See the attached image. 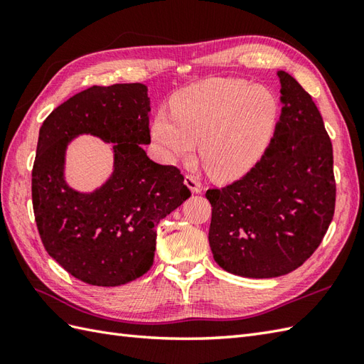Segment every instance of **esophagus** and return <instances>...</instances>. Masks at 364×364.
Masks as SVG:
<instances>
[{"mask_svg": "<svg viewBox=\"0 0 364 364\" xmlns=\"http://www.w3.org/2000/svg\"><path fill=\"white\" fill-rule=\"evenodd\" d=\"M184 184H186V186L191 189L192 194H200V192H202V189H203L202 184H200V181L192 175L184 176Z\"/></svg>", "mask_w": 364, "mask_h": 364, "instance_id": "34e87169", "label": "esophagus"}]
</instances>
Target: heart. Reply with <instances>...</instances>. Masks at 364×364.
Here are the masks:
<instances>
[{"label":"heart","mask_w":364,"mask_h":364,"mask_svg":"<svg viewBox=\"0 0 364 364\" xmlns=\"http://www.w3.org/2000/svg\"><path fill=\"white\" fill-rule=\"evenodd\" d=\"M278 119V102L267 87L219 78L183 90L173 112L159 111L151 137L167 162L196 150L208 172L230 180L247 172L266 150Z\"/></svg>","instance_id":"heart-1"}]
</instances>
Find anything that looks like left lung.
<instances>
[{
	"label": "left lung",
	"mask_w": 364,
	"mask_h": 364,
	"mask_svg": "<svg viewBox=\"0 0 364 364\" xmlns=\"http://www.w3.org/2000/svg\"><path fill=\"white\" fill-rule=\"evenodd\" d=\"M274 137L241 180L208 189L210 247L230 274L274 278L300 267L333 219V149L311 95L283 70Z\"/></svg>",
	"instance_id": "obj_1"
}]
</instances>
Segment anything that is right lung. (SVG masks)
I'll use <instances>...</instances> for the list:
<instances>
[{"label":"right lung","instance_id":"add662e5","mask_svg":"<svg viewBox=\"0 0 364 364\" xmlns=\"http://www.w3.org/2000/svg\"><path fill=\"white\" fill-rule=\"evenodd\" d=\"M145 84L92 86L58 106L38 131L33 208L45 250L94 286H120L153 264L156 227L191 191L173 166L146 156L151 111ZM90 134L113 144V173L92 193L65 180L66 149Z\"/></svg>","mask_w":364,"mask_h":364}]
</instances>
